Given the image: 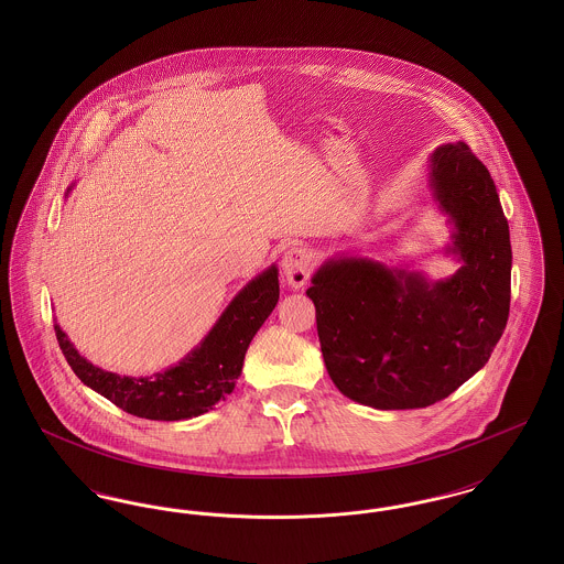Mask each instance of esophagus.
<instances>
[{
	"instance_id": "1",
	"label": "esophagus",
	"mask_w": 564,
	"mask_h": 564,
	"mask_svg": "<svg viewBox=\"0 0 564 564\" xmlns=\"http://www.w3.org/2000/svg\"><path fill=\"white\" fill-rule=\"evenodd\" d=\"M313 267H315V256L313 251L304 249V247H292L285 251L283 260H281V270H283V279L290 288H302L311 274H313Z\"/></svg>"
}]
</instances>
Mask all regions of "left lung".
Wrapping results in <instances>:
<instances>
[{"mask_svg": "<svg viewBox=\"0 0 564 564\" xmlns=\"http://www.w3.org/2000/svg\"><path fill=\"white\" fill-rule=\"evenodd\" d=\"M430 186L463 267L444 281L368 258H332L313 274L323 361L352 402L412 410L476 375L499 343L511 294L510 226L495 182L463 141L431 154Z\"/></svg>", "mask_w": 564, "mask_h": 564, "instance_id": "8db88e82", "label": "left lung"}]
</instances>
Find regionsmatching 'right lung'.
<instances>
[{"instance_id":"obj_1","label":"right lung","mask_w":564,"mask_h":564,"mask_svg":"<svg viewBox=\"0 0 564 564\" xmlns=\"http://www.w3.org/2000/svg\"><path fill=\"white\" fill-rule=\"evenodd\" d=\"M279 302V270L251 279L221 313L205 340L173 368L154 376H120L86 361L54 325L58 347L86 387L124 412L150 421H184L209 412L235 391L251 338Z\"/></svg>"}]
</instances>
